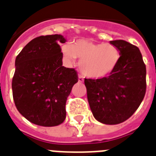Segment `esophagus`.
<instances>
[{"label":"esophagus","mask_w":156,"mask_h":156,"mask_svg":"<svg viewBox=\"0 0 156 156\" xmlns=\"http://www.w3.org/2000/svg\"><path fill=\"white\" fill-rule=\"evenodd\" d=\"M84 82V78L82 75H78V82Z\"/></svg>","instance_id":"obj_1"}]
</instances>
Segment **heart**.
Wrapping results in <instances>:
<instances>
[{"instance_id":"b5f03b06","label":"heart","mask_w":156,"mask_h":156,"mask_svg":"<svg viewBox=\"0 0 156 156\" xmlns=\"http://www.w3.org/2000/svg\"><path fill=\"white\" fill-rule=\"evenodd\" d=\"M61 52L69 64H73L76 57L78 58L82 74L95 79L110 74L120 59V52L115 45L96 43L84 38L74 41L71 44H63Z\"/></svg>"}]
</instances>
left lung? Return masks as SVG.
<instances>
[{
  "label": "left lung",
  "instance_id": "8db88e82",
  "mask_svg": "<svg viewBox=\"0 0 156 156\" xmlns=\"http://www.w3.org/2000/svg\"><path fill=\"white\" fill-rule=\"evenodd\" d=\"M120 52L117 67L108 77L86 79L87 98L93 116L107 125L123 122L133 115L146 92V67L136 46L111 41Z\"/></svg>",
  "mask_w": 156,
  "mask_h": 156
}]
</instances>
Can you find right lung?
Returning <instances> with one entry per match:
<instances>
[{"mask_svg":"<svg viewBox=\"0 0 156 156\" xmlns=\"http://www.w3.org/2000/svg\"><path fill=\"white\" fill-rule=\"evenodd\" d=\"M60 34L30 41L16 59L12 95L17 110L30 122L55 126L66 119V101L78 81L77 71L63 66Z\"/></svg>","mask_w":156,"mask_h":156,"instance_id":"1","label":"right lung"}]
</instances>
